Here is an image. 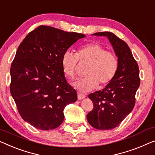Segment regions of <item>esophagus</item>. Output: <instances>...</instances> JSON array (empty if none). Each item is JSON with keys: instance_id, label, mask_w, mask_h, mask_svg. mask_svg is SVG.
Returning a JSON list of instances; mask_svg holds the SVG:
<instances>
[{"instance_id": "obj_1", "label": "esophagus", "mask_w": 155, "mask_h": 155, "mask_svg": "<svg viewBox=\"0 0 155 155\" xmlns=\"http://www.w3.org/2000/svg\"><path fill=\"white\" fill-rule=\"evenodd\" d=\"M85 98V96L84 94H82V93H80V92H78V100H82L83 98Z\"/></svg>"}]
</instances>
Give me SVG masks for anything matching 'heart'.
I'll use <instances>...</instances> for the list:
<instances>
[{
  "instance_id": "obj_1",
  "label": "heart",
  "mask_w": 155,
  "mask_h": 155,
  "mask_svg": "<svg viewBox=\"0 0 155 155\" xmlns=\"http://www.w3.org/2000/svg\"><path fill=\"white\" fill-rule=\"evenodd\" d=\"M78 60L89 62L86 76L73 83L78 90L87 92L95 89L98 85L104 87L112 81L117 73L118 61L111 51H105L98 42H90L80 48L75 54L66 51L61 57V67L65 75L73 79L77 73Z\"/></svg>"
}]
</instances>
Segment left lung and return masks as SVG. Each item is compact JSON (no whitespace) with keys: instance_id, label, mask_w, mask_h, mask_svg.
I'll use <instances>...</instances> for the list:
<instances>
[{"instance_id":"obj_1","label":"left lung","mask_w":155,"mask_h":155,"mask_svg":"<svg viewBox=\"0 0 155 155\" xmlns=\"http://www.w3.org/2000/svg\"><path fill=\"white\" fill-rule=\"evenodd\" d=\"M92 35L107 38L117 57L118 66L115 77L104 89L89 95L94 108L87 114V119L96 129H112L134 108L135 95L140 86L139 68L128 45L114 33L98 32Z\"/></svg>"}]
</instances>
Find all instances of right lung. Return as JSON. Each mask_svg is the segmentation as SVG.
I'll use <instances>...</instances> for the list:
<instances>
[{
  "label": "right lung",
  "mask_w": 155,
  "mask_h": 155,
  "mask_svg": "<svg viewBox=\"0 0 155 155\" xmlns=\"http://www.w3.org/2000/svg\"><path fill=\"white\" fill-rule=\"evenodd\" d=\"M82 33L40 26L18 48L10 68V93L22 119L38 129L61 124L66 105L78 100L61 67L63 54Z\"/></svg>",
  "instance_id": "1"
}]
</instances>
